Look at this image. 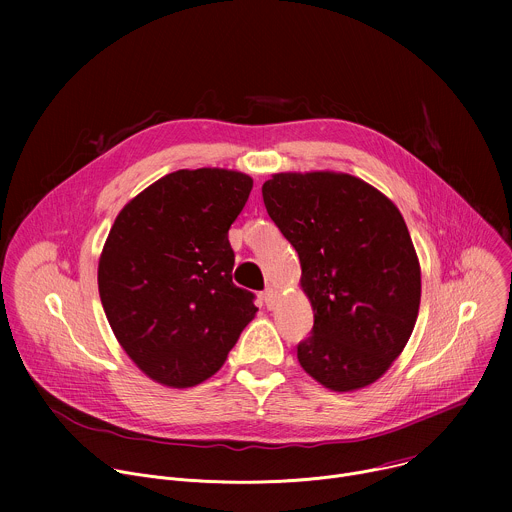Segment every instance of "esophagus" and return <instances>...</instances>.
<instances>
[{
    "label": "esophagus",
    "instance_id": "esophagus-1",
    "mask_svg": "<svg viewBox=\"0 0 512 512\" xmlns=\"http://www.w3.org/2000/svg\"><path fill=\"white\" fill-rule=\"evenodd\" d=\"M261 300H263V302H265V306L271 310V308L275 306V302H277V294H275L273 289H269V287H267V289L263 291V294H261Z\"/></svg>",
    "mask_w": 512,
    "mask_h": 512
}]
</instances>
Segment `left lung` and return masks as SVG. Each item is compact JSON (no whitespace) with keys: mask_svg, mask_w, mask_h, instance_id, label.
<instances>
[{"mask_svg":"<svg viewBox=\"0 0 512 512\" xmlns=\"http://www.w3.org/2000/svg\"><path fill=\"white\" fill-rule=\"evenodd\" d=\"M271 221L294 245L314 310L298 344L302 369L346 393L381 379L419 312L421 269L399 208L336 172L273 174L261 188Z\"/></svg>","mask_w":512,"mask_h":512,"instance_id":"obj_1","label":"left lung"}]
</instances>
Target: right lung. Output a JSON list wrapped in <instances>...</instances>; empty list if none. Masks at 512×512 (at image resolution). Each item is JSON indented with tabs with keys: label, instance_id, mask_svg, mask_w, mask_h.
Instances as JSON below:
<instances>
[{
	"label": "right lung",
	"instance_id": "add662e5",
	"mask_svg": "<svg viewBox=\"0 0 512 512\" xmlns=\"http://www.w3.org/2000/svg\"><path fill=\"white\" fill-rule=\"evenodd\" d=\"M251 188L233 170H178L129 200L109 231L103 310L127 356L166 387L212 377L255 318V296L233 283L229 243Z\"/></svg>",
	"mask_w": 512,
	"mask_h": 512
}]
</instances>
